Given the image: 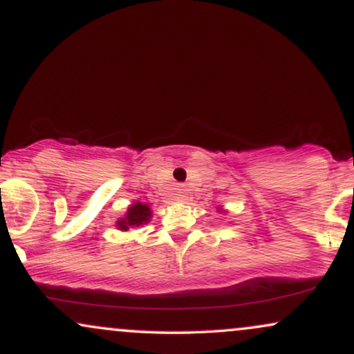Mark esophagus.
<instances>
[{
	"instance_id": "1",
	"label": "esophagus",
	"mask_w": 354,
	"mask_h": 354,
	"mask_svg": "<svg viewBox=\"0 0 354 354\" xmlns=\"http://www.w3.org/2000/svg\"><path fill=\"white\" fill-rule=\"evenodd\" d=\"M188 198H189V194H188V191H186L185 188H180V189L176 191V201L185 203V201H188Z\"/></svg>"
}]
</instances>
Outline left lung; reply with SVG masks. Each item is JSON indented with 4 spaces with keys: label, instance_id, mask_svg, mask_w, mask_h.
Instances as JSON below:
<instances>
[{
    "label": "left lung",
    "instance_id": "obj_1",
    "mask_svg": "<svg viewBox=\"0 0 354 354\" xmlns=\"http://www.w3.org/2000/svg\"><path fill=\"white\" fill-rule=\"evenodd\" d=\"M219 211H225V209H223V208H218V213H219Z\"/></svg>",
    "mask_w": 354,
    "mask_h": 354
}]
</instances>
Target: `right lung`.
Instances as JSON below:
<instances>
[{
    "label": "right lung",
    "instance_id": "obj_1",
    "mask_svg": "<svg viewBox=\"0 0 354 354\" xmlns=\"http://www.w3.org/2000/svg\"><path fill=\"white\" fill-rule=\"evenodd\" d=\"M151 216L153 211L149 208L148 203L135 201L133 205L128 206L124 216L118 218L116 228L120 231H129L131 228H138V226H143L146 223H149Z\"/></svg>",
    "mask_w": 354,
    "mask_h": 354
}]
</instances>
